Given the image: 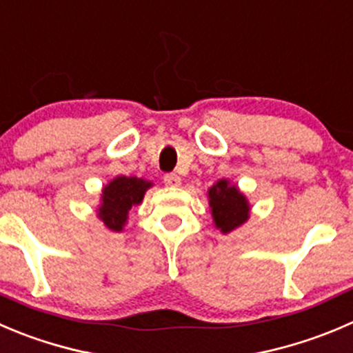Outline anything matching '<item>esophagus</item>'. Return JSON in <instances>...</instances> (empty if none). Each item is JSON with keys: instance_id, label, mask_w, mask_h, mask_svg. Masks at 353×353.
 <instances>
[{"instance_id": "34e87169", "label": "esophagus", "mask_w": 353, "mask_h": 353, "mask_svg": "<svg viewBox=\"0 0 353 353\" xmlns=\"http://www.w3.org/2000/svg\"><path fill=\"white\" fill-rule=\"evenodd\" d=\"M163 183L170 188H177L181 186V177L177 176V174H167V176L163 177Z\"/></svg>"}]
</instances>
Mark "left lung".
Listing matches in <instances>:
<instances>
[{
    "label": "left lung",
    "mask_w": 353,
    "mask_h": 353,
    "mask_svg": "<svg viewBox=\"0 0 353 353\" xmlns=\"http://www.w3.org/2000/svg\"><path fill=\"white\" fill-rule=\"evenodd\" d=\"M208 205L212 210L215 228L222 234L234 231L245 224L250 217V203L238 186L229 184L228 179H221L208 190Z\"/></svg>",
    "instance_id": "8db88e82"
}]
</instances>
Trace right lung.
Segmentation results:
<instances>
[{
	"label": "right lung",
	"mask_w": 353,
	"mask_h": 353,
	"mask_svg": "<svg viewBox=\"0 0 353 353\" xmlns=\"http://www.w3.org/2000/svg\"><path fill=\"white\" fill-rule=\"evenodd\" d=\"M152 183L139 177L119 176L101 191V203L98 207V217L112 231H122L128 214L134 205H139Z\"/></svg>",
	"instance_id": "obj_1"
}]
</instances>
